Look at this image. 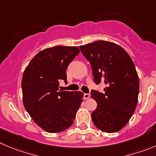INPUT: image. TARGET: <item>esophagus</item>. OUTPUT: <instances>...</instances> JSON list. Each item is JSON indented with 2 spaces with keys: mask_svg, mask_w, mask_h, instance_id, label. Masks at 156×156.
<instances>
[{
  "mask_svg": "<svg viewBox=\"0 0 156 156\" xmlns=\"http://www.w3.org/2000/svg\"><path fill=\"white\" fill-rule=\"evenodd\" d=\"M83 97H84V99H88V98H90V94H84Z\"/></svg>",
  "mask_w": 156,
  "mask_h": 156,
  "instance_id": "34e87169",
  "label": "esophagus"
}]
</instances>
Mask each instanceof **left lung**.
<instances>
[{"label":"left lung","instance_id":"1","mask_svg":"<svg viewBox=\"0 0 156 156\" xmlns=\"http://www.w3.org/2000/svg\"><path fill=\"white\" fill-rule=\"evenodd\" d=\"M80 49L91 64L94 82L105 85L104 93L91 90V97L97 102L91 113L93 123L104 132H119L137 105L139 78L135 65L126 50L113 42L97 41Z\"/></svg>","mask_w":156,"mask_h":156}]
</instances>
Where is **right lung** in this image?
<instances>
[{"instance_id":"right-lung-1","label":"right lung","mask_w":156,"mask_h":156,"mask_svg":"<svg viewBox=\"0 0 156 156\" xmlns=\"http://www.w3.org/2000/svg\"><path fill=\"white\" fill-rule=\"evenodd\" d=\"M78 47L55 46L37 53L26 67L21 80L23 104L36 124L49 133L68 129L83 101L81 91H59L67 82L66 69L79 54Z\"/></svg>"}]
</instances>
